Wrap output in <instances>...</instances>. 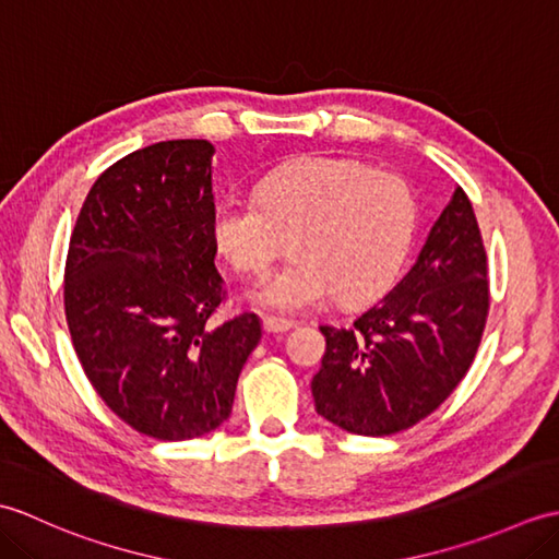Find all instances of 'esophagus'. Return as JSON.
Segmentation results:
<instances>
[{
    "label": "esophagus",
    "instance_id": "esophagus-1",
    "mask_svg": "<svg viewBox=\"0 0 559 559\" xmlns=\"http://www.w3.org/2000/svg\"><path fill=\"white\" fill-rule=\"evenodd\" d=\"M295 324L290 322V319H283V317H276V314L264 317V329L269 331V334H283V331H288Z\"/></svg>",
    "mask_w": 559,
    "mask_h": 559
}]
</instances>
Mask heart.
Returning a JSON list of instances; mask_svg holds the SVG:
<instances>
[{
    "mask_svg": "<svg viewBox=\"0 0 559 559\" xmlns=\"http://www.w3.org/2000/svg\"><path fill=\"white\" fill-rule=\"evenodd\" d=\"M415 218L418 204L403 177L358 160L310 158L266 175L257 199H223L213 237L242 276H264L293 237L295 259L254 298L302 312L336 293L343 305L382 293L408 254Z\"/></svg>",
    "mask_w": 559,
    "mask_h": 559,
    "instance_id": "heart-1",
    "label": "heart"
}]
</instances>
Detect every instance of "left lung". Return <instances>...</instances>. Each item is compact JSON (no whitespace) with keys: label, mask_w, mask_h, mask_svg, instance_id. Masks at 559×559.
Wrapping results in <instances>:
<instances>
[{"label":"left lung","mask_w":559,"mask_h":559,"mask_svg":"<svg viewBox=\"0 0 559 559\" xmlns=\"http://www.w3.org/2000/svg\"><path fill=\"white\" fill-rule=\"evenodd\" d=\"M488 312V252L456 187L406 276L350 326H319L326 350L312 379L317 413L353 435L408 430L466 377Z\"/></svg>","instance_id":"left-lung-1"}]
</instances>
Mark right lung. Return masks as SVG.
<instances>
[{
	"mask_svg": "<svg viewBox=\"0 0 559 559\" xmlns=\"http://www.w3.org/2000/svg\"><path fill=\"white\" fill-rule=\"evenodd\" d=\"M213 144L173 139L112 163L83 201L64 264V314L88 382L132 430L180 442L228 420L261 341L254 312L223 322L213 264Z\"/></svg>",
	"mask_w": 559,
	"mask_h": 559,
	"instance_id": "right-lung-1",
	"label": "right lung"
}]
</instances>
